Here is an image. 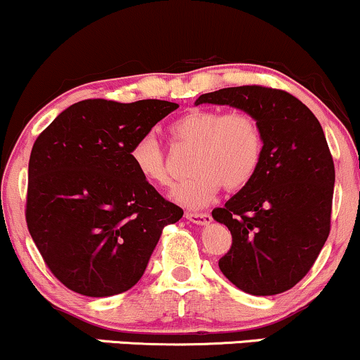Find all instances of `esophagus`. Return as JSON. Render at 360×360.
I'll return each mask as SVG.
<instances>
[{
    "label": "esophagus",
    "mask_w": 360,
    "mask_h": 360,
    "mask_svg": "<svg viewBox=\"0 0 360 360\" xmlns=\"http://www.w3.org/2000/svg\"><path fill=\"white\" fill-rule=\"evenodd\" d=\"M186 218L196 225H208L212 221V217L208 213H186Z\"/></svg>",
    "instance_id": "34e87169"
}]
</instances>
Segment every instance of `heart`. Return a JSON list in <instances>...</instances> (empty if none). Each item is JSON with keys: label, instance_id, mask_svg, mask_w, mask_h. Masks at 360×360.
Listing matches in <instances>:
<instances>
[{"label": "heart", "instance_id": "heart-1", "mask_svg": "<svg viewBox=\"0 0 360 360\" xmlns=\"http://www.w3.org/2000/svg\"><path fill=\"white\" fill-rule=\"evenodd\" d=\"M171 131L176 140L194 146V176L174 191V200L188 208H203L221 186L230 191L243 188L257 172L262 134L257 122L243 111L223 115L218 110H193L177 118ZM130 159L148 184L171 186L166 154L154 135L139 139L130 148Z\"/></svg>", "mask_w": 360, "mask_h": 360}]
</instances>
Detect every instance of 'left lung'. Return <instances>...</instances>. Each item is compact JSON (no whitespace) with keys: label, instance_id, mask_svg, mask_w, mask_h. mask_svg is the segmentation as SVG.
I'll return each mask as SVG.
<instances>
[{"label":"left lung","instance_id":"obj_1","mask_svg":"<svg viewBox=\"0 0 360 360\" xmlns=\"http://www.w3.org/2000/svg\"><path fill=\"white\" fill-rule=\"evenodd\" d=\"M245 111L262 134L255 176L212 217L229 226L232 247L218 266L254 296L288 291L307 276L330 233L335 167L323 128L298 98L238 86L201 94L194 105Z\"/></svg>","mask_w":360,"mask_h":360}]
</instances>
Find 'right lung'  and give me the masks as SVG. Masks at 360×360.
<instances>
[{"label": "right lung", "instance_id": "1", "mask_svg": "<svg viewBox=\"0 0 360 360\" xmlns=\"http://www.w3.org/2000/svg\"><path fill=\"white\" fill-rule=\"evenodd\" d=\"M177 103L84 100L57 115L28 162L27 225L64 286L91 298L139 283L162 229L183 217L142 179L130 148Z\"/></svg>", "mask_w": 360, "mask_h": 360}]
</instances>
